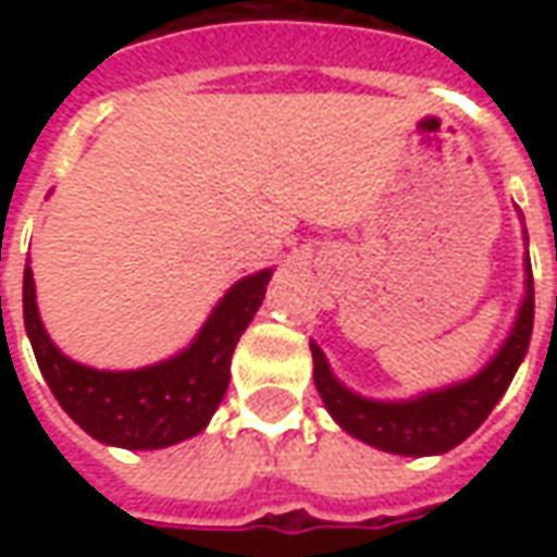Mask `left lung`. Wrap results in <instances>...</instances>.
Returning <instances> with one entry per match:
<instances>
[{
  "instance_id": "1",
  "label": "left lung",
  "mask_w": 557,
  "mask_h": 557,
  "mask_svg": "<svg viewBox=\"0 0 557 557\" xmlns=\"http://www.w3.org/2000/svg\"><path fill=\"white\" fill-rule=\"evenodd\" d=\"M531 327H534V277H531V262L525 259V298L516 315L513 331L504 339L498 355L478 375L459 385L420 394L414 399L382 403V399L358 397L355 391H349L331 373L325 351L310 343L315 391L343 430L379 450L399 456L447 454L490 418L495 403L510 387L531 343Z\"/></svg>"
}]
</instances>
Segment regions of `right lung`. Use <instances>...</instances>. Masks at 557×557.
<instances>
[{
	"label": "right lung",
	"mask_w": 557,
	"mask_h": 557,
	"mask_svg": "<svg viewBox=\"0 0 557 557\" xmlns=\"http://www.w3.org/2000/svg\"><path fill=\"white\" fill-rule=\"evenodd\" d=\"M268 280L271 268L238 280L187 349L127 373L91 370L55 349L38 315L29 265L23 271V322L41 375L67 418L103 444L158 450L208 426L230 387L232 351L253 322Z\"/></svg>",
	"instance_id": "1"
}]
</instances>
